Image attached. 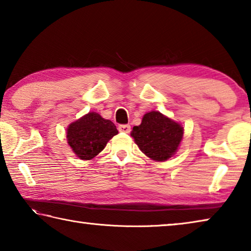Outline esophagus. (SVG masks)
Masks as SVG:
<instances>
[{
	"instance_id": "obj_1",
	"label": "esophagus",
	"mask_w": 251,
	"mask_h": 251,
	"mask_svg": "<svg viewBox=\"0 0 251 251\" xmlns=\"http://www.w3.org/2000/svg\"><path fill=\"white\" fill-rule=\"evenodd\" d=\"M118 130L122 131V133H129L130 131V126L129 125H120L118 126Z\"/></svg>"
}]
</instances>
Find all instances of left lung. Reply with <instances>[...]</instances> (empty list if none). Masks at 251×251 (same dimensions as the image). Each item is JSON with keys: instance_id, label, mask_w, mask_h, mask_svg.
<instances>
[{"instance_id": "obj_1", "label": "left lung", "mask_w": 251, "mask_h": 251, "mask_svg": "<svg viewBox=\"0 0 251 251\" xmlns=\"http://www.w3.org/2000/svg\"><path fill=\"white\" fill-rule=\"evenodd\" d=\"M130 135L146 156L152 160L165 161L177 151L184 128L161 113L152 110L144 115L141 125L133 127Z\"/></svg>"}]
</instances>
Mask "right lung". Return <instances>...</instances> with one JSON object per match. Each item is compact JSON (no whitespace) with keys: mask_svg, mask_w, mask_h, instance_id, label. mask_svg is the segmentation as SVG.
I'll use <instances>...</instances> for the list:
<instances>
[{"mask_svg":"<svg viewBox=\"0 0 251 251\" xmlns=\"http://www.w3.org/2000/svg\"><path fill=\"white\" fill-rule=\"evenodd\" d=\"M118 134L115 124L100 114L91 112L67 127V143L80 159L90 160L104 150L113 136Z\"/></svg>","mask_w":251,"mask_h":251,"instance_id":"obj_1","label":"right lung"}]
</instances>
